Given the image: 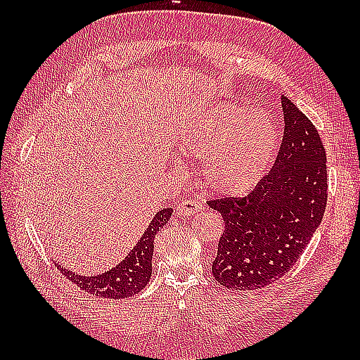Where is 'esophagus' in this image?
I'll return each mask as SVG.
<instances>
[{"mask_svg":"<svg viewBox=\"0 0 360 360\" xmlns=\"http://www.w3.org/2000/svg\"><path fill=\"white\" fill-rule=\"evenodd\" d=\"M202 210V205L200 202H196L195 200H186L178 204V207H176V213H178L179 217H190V215H195V213L201 212Z\"/></svg>","mask_w":360,"mask_h":360,"instance_id":"obj_1","label":"esophagus"}]
</instances>
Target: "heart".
<instances>
[{"instance_id": "heart-1", "label": "heart", "mask_w": 360, "mask_h": 360, "mask_svg": "<svg viewBox=\"0 0 360 360\" xmlns=\"http://www.w3.org/2000/svg\"><path fill=\"white\" fill-rule=\"evenodd\" d=\"M278 133L271 116L219 103L182 128L176 147L200 159L201 184L215 195L250 192L269 170L277 153Z\"/></svg>"}]
</instances>
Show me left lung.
Segmentation results:
<instances>
[{
    "instance_id": "obj_1",
    "label": "left lung",
    "mask_w": 360,
    "mask_h": 360,
    "mask_svg": "<svg viewBox=\"0 0 360 360\" xmlns=\"http://www.w3.org/2000/svg\"><path fill=\"white\" fill-rule=\"evenodd\" d=\"M285 133L272 170L244 198L209 201L224 219L212 274L221 286L263 289L298 262L323 219L326 155L312 122L281 96Z\"/></svg>"
}]
</instances>
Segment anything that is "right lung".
Instances as JSON below:
<instances>
[{
	"label": "right lung",
	"mask_w": 360,
	"mask_h": 360,
	"mask_svg": "<svg viewBox=\"0 0 360 360\" xmlns=\"http://www.w3.org/2000/svg\"><path fill=\"white\" fill-rule=\"evenodd\" d=\"M173 209L167 207L156 212L147 231L142 233L136 246L128 252V255L111 269L85 275L74 272L72 269L60 266V271L68 280L75 283L85 292L97 295L101 298H128L139 292L151 278V259L155 249V236L162 229L168 219L172 218Z\"/></svg>",
	"instance_id": "right-lung-1"
}]
</instances>
